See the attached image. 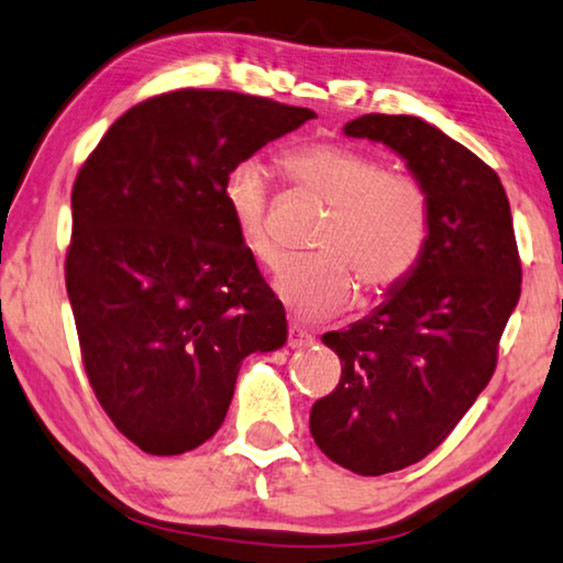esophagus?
<instances>
[{"instance_id": "esophagus-1", "label": "esophagus", "mask_w": 563, "mask_h": 563, "mask_svg": "<svg viewBox=\"0 0 563 563\" xmlns=\"http://www.w3.org/2000/svg\"><path fill=\"white\" fill-rule=\"evenodd\" d=\"M309 344H314V336H311L305 327L291 322L289 324V347H309Z\"/></svg>"}]
</instances>
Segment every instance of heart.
Instances as JSON below:
<instances>
[{"label": "heart", "instance_id": "1", "mask_svg": "<svg viewBox=\"0 0 563 563\" xmlns=\"http://www.w3.org/2000/svg\"><path fill=\"white\" fill-rule=\"evenodd\" d=\"M279 168L332 209L317 236L319 254L289 258L276 274V294L291 309L324 317L350 305L354 282L379 297L408 279L432 227V203L420 178L390 170L379 153L336 143L297 145L282 153ZM269 196V176L256 161L239 163L223 178L233 229L266 266L279 256L266 221Z\"/></svg>", "mask_w": 563, "mask_h": 563}]
</instances>
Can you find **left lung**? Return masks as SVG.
<instances>
[{
	"mask_svg": "<svg viewBox=\"0 0 563 563\" xmlns=\"http://www.w3.org/2000/svg\"><path fill=\"white\" fill-rule=\"evenodd\" d=\"M344 133L402 155L432 203L428 246L408 279L369 317L322 336L342 377L311 405V438L342 468L383 475L435 451L488 385L521 297V258L500 178L465 145L383 112Z\"/></svg>",
	"mask_w": 563,
	"mask_h": 563,
	"instance_id": "1",
	"label": "left lung"
}]
</instances>
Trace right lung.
Masks as SVG:
<instances>
[{"label": "right lung", "mask_w": 563, "mask_h": 563, "mask_svg": "<svg viewBox=\"0 0 563 563\" xmlns=\"http://www.w3.org/2000/svg\"><path fill=\"white\" fill-rule=\"evenodd\" d=\"M311 118L258 95L170 90L120 115L77 170L65 282L82 365L141 451L206 443L241 360L287 342V314L233 229L223 178Z\"/></svg>", "instance_id": "right-lung-1"}]
</instances>
